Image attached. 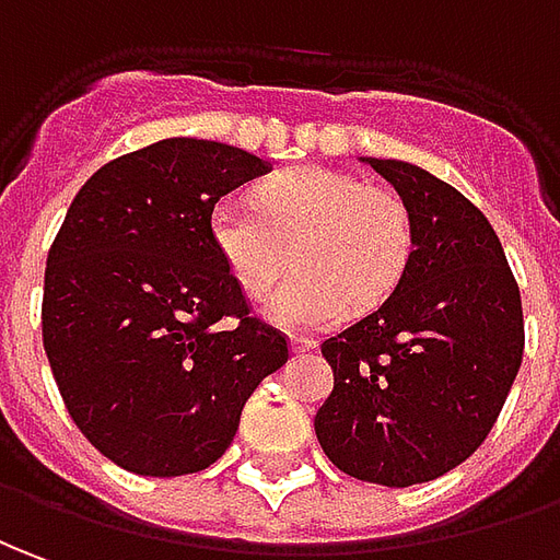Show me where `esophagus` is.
<instances>
[{
    "instance_id": "34e87169",
    "label": "esophagus",
    "mask_w": 560,
    "mask_h": 560,
    "mask_svg": "<svg viewBox=\"0 0 560 560\" xmlns=\"http://www.w3.org/2000/svg\"><path fill=\"white\" fill-rule=\"evenodd\" d=\"M289 341H292V350H295V353H311V350H317V341L307 338V335H292Z\"/></svg>"
}]
</instances>
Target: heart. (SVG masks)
I'll use <instances>...</instances> for the list:
<instances>
[{
    "label": "heart",
    "instance_id": "obj_1",
    "mask_svg": "<svg viewBox=\"0 0 560 560\" xmlns=\"http://www.w3.org/2000/svg\"><path fill=\"white\" fill-rule=\"evenodd\" d=\"M210 241L243 295L265 299L287 271H302L268 302L287 329H323L357 307H375L402 280L415 249L408 200L390 185L329 167H289L256 188V200L225 195L210 210Z\"/></svg>",
    "mask_w": 560,
    "mask_h": 560
}]
</instances>
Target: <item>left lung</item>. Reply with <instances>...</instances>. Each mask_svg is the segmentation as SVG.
I'll return each mask as SVG.
<instances>
[{
    "label": "left lung",
    "mask_w": 560,
    "mask_h": 560,
    "mask_svg": "<svg viewBox=\"0 0 560 560\" xmlns=\"http://www.w3.org/2000/svg\"><path fill=\"white\" fill-rule=\"evenodd\" d=\"M369 164L408 200L415 249L387 302L323 341L335 387L314 430L341 472L408 488L491 433L522 369V292L476 203L415 164Z\"/></svg>",
    "instance_id": "1"
}]
</instances>
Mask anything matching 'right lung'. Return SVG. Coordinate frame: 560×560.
<instances>
[{
  "mask_svg": "<svg viewBox=\"0 0 560 560\" xmlns=\"http://www.w3.org/2000/svg\"><path fill=\"white\" fill-rule=\"evenodd\" d=\"M268 173L210 140H161L81 185L48 249L42 341L69 418L137 476L215 464L289 338L253 314L210 241V210Z\"/></svg>",
  "mask_w": 560,
  "mask_h": 560,
  "instance_id": "right-lung-1",
  "label": "right lung"
}]
</instances>
